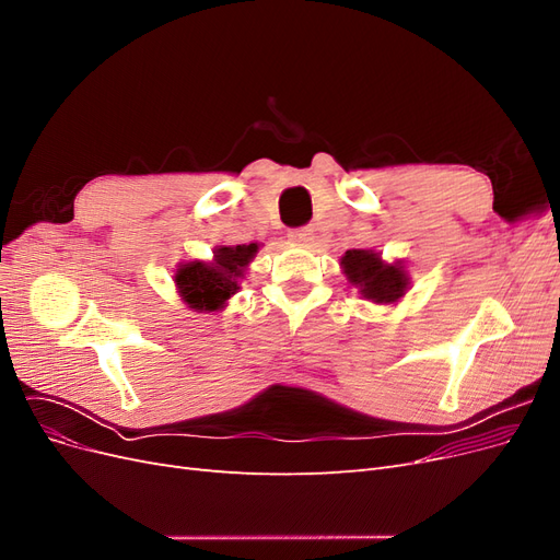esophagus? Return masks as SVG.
Segmentation results:
<instances>
[{
  "instance_id": "1",
  "label": "esophagus",
  "mask_w": 560,
  "mask_h": 560,
  "mask_svg": "<svg viewBox=\"0 0 560 560\" xmlns=\"http://www.w3.org/2000/svg\"><path fill=\"white\" fill-rule=\"evenodd\" d=\"M287 238H290L292 243H311L313 241V229L303 226V229H292L290 233H287Z\"/></svg>"
}]
</instances>
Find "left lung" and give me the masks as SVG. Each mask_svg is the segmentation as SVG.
Here are the masks:
<instances>
[{"mask_svg":"<svg viewBox=\"0 0 560 560\" xmlns=\"http://www.w3.org/2000/svg\"><path fill=\"white\" fill-rule=\"evenodd\" d=\"M341 266L348 282L374 303H397L409 290V273L401 261L385 264L374 249H348Z\"/></svg>","mask_w":560,"mask_h":560,"instance_id":"obj_1","label":"left lung"}]
</instances>
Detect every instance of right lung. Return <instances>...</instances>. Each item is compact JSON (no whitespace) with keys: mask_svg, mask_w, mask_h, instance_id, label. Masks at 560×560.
Masks as SVG:
<instances>
[{"mask_svg":"<svg viewBox=\"0 0 560 560\" xmlns=\"http://www.w3.org/2000/svg\"><path fill=\"white\" fill-rule=\"evenodd\" d=\"M257 252V243L217 247L212 261L182 264L175 273V284L186 306L198 313L222 311L226 301L241 290L238 282Z\"/></svg>","mask_w":560,"mask_h":560,"instance_id":"obj_1","label":"right lung"}]
</instances>
